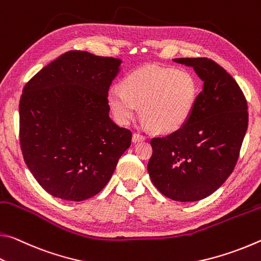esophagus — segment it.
<instances>
[{
	"label": "esophagus",
	"instance_id": "34e87169",
	"mask_svg": "<svg viewBox=\"0 0 261 261\" xmlns=\"http://www.w3.org/2000/svg\"><path fill=\"white\" fill-rule=\"evenodd\" d=\"M147 138L142 134H139V133H134L133 134V138H132V141H133V143L136 142H141V141H144Z\"/></svg>",
	"mask_w": 261,
	"mask_h": 261
}]
</instances>
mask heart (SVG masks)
Returning <instances> with one entry per match:
<instances>
[{
	"label": "heart",
	"mask_w": 261,
	"mask_h": 261,
	"mask_svg": "<svg viewBox=\"0 0 261 261\" xmlns=\"http://www.w3.org/2000/svg\"><path fill=\"white\" fill-rule=\"evenodd\" d=\"M121 88H111L108 93L115 120L127 125L141 108L142 118L161 134L173 133L187 121L198 95L191 72L153 65L127 75Z\"/></svg>",
	"instance_id": "obj_1"
}]
</instances>
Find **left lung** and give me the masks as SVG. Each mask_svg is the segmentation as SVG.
<instances>
[{
    "instance_id": "1",
    "label": "left lung",
    "mask_w": 261,
    "mask_h": 261,
    "mask_svg": "<svg viewBox=\"0 0 261 261\" xmlns=\"http://www.w3.org/2000/svg\"><path fill=\"white\" fill-rule=\"evenodd\" d=\"M202 81L187 121L174 133L150 141L148 172L162 194L193 202L219 190L231 174L246 134V99L236 81L206 58H179Z\"/></svg>"
}]
</instances>
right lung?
Segmentation results:
<instances>
[{
  "label": "right lung",
  "instance_id": "right-lung-1",
  "mask_svg": "<svg viewBox=\"0 0 261 261\" xmlns=\"http://www.w3.org/2000/svg\"><path fill=\"white\" fill-rule=\"evenodd\" d=\"M122 60L62 54L25 85L19 140L25 164L47 193L83 201L104 189L132 133L110 118L108 93Z\"/></svg>",
  "mask_w": 261,
  "mask_h": 261
}]
</instances>
